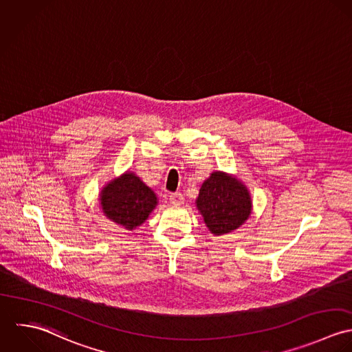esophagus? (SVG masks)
<instances>
[{
    "label": "esophagus",
    "mask_w": 352,
    "mask_h": 352,
    "mask_svg": "<svg viewBox=\"0 0 352 352\" xmlns=\"http://www.w3.org/2000/svg\"><path fill=\"white\" fill-rule=\"evenodd\" d=\"M170 201L173 203V204H175V206H181V204H184V196L181 195V193H171L170 195Z\"/></svg>",
    "instance_id": "esophagus-1"
}]
</instances>
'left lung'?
<instances>
[{
	"instance_id": "obj_1",
	"label": "left lung",
	"mask_w": 352,
	"mask_h": 352,
	"mask_svg": "<svg viewBox=\"0 0 352 352\" xmlns=\"http://www.w3.org/2000/svg\"><path fill=\"white\" fill-rule=\"evenodd\" d=\"M196 204L214 235L238 228L252 211L248 189L239 181L220 171L211 174L203 184Z\"/></svg>"
}]
</instances>
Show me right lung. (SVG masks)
<instances>
[{
	"label": "right lung",
	"instance_id": "1",
	"mask_svg": "<svg viewBox=\"0 0 352 352\" xmlns=\"http://www.w3.org/2000/svg\"><path fill=\"white\" fill-rule=\"evenodd\" d=\"M156 203L155 193L133 173H126L113 181L100 195L104 214L126 230H133L144 223Z\"/></svg>",
	"mask_w": 352,
	"mask_h": 352
}]
</instances>
